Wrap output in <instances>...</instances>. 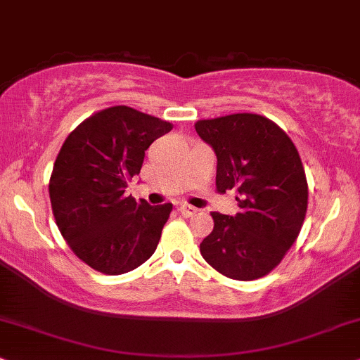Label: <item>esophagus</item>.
Returning <instances> with one entry per match:
<instances>
[{
  "label": "esophagus",
  "mask_w": 360,
  "mask_h": 360,
  "mask_svg": "<svg viewBox=\"0 0 360 360\" xmlns=\"http://www.w3.org/2000/svg\"><path fill=\"white\" fill-rule=\"evenodd\" d=\"M197 208L192 207V205H181L180 207V214L185 215V217H193L195 214H197Z\"/></svg>",
  "instance_id": "obj_1"
}]
</instances>
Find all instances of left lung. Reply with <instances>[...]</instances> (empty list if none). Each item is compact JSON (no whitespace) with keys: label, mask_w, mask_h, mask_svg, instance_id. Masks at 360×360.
I'll return each instance as SVG.
<instances>
[{"label":"left lung","mask_w":360,"mask_h":360,"mask_svg":"<svg viewBox=\"0 0 360 360\" xmlns=\"http://www.w3.org/2000/svg\"><path fill=\"white\" fill-rule=\"evenodd\" d=\"M217 155V190H237L240 212L212 214L214 230L200 254L235 281L264 277L294 245L307 212V180L295 145L281 127L255 113L195 123Z\"/></svg>","instance_id":"left-lung-1"}]
</instances>
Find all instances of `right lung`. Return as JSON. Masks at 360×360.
<instances>
[{
    "label": "right lung",
    "instance_id": "obj_1",
    "mask_svg": "<svg viewBox=\"0 0 360 360\" xmlns=\"http://www.w3.org/2000/svg\"><path fill=\"white\" fill-rule=\"evenodd\" d=\"M172 123L130 106L91 115L70 133L50 179L53 215L61 235L91 269L120 275L157 250L172 203L152 207L125 195L145 150Z\"/></svg>",
    "mask_w": 360,
    "mask_h": 360
}]
</instances>
